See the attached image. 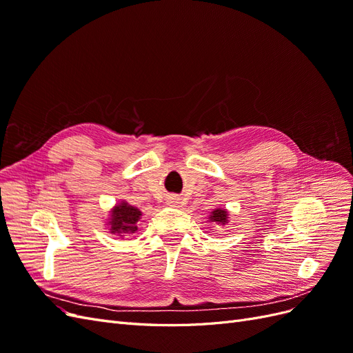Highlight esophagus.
Masks as SVG:
<instances>
[{"mask_svg": "<svg viewBox=\"0 0 353 353\" xmlns=\"http://www.w3.org/2000/svg\"><path fill=\"white\" fill-rule=\"evenodd\" d=\"M166 203H168L169 206L179 208V205H181V199H179V197H176V196H169V197L166 199Z\"/></svg>", "mask_w": 353, "mask_h": 353, "instance_id": "esophagus-1", "label": "esophagus"}]
</instances>
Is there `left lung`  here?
I'll return each instance as SVG.
<instances>
[{"instance_id":"obj_1","label":"left lung","mask_w":353,"mask_h":353,"mask_svg":"<svg viewBox=\"0 0 353 353\" xmlns=\"http://www.w3.org/2000/svg\"><path fill=\"white\" fill-rule=\"evenodd\" d=\"M209 221L218 223V225H225V223L228 222V212H227V209H221V208L215 209L209 215Z\"/></svg>"}]
</instances>
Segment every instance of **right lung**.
Returning <instances> with one entry per match:
<instances>
[{
	"instance_id": "add662e5",
	"label": "right lung",
	"mask_w": 353,
	"mask_h": 353,
	"mask_svg": "<svg viewBox=\"0 0 353 353\" xmlns=\"http://www.w3.org/2000/svg\"><path fill=\"white\" fill-rule=\"evenodd\" d=\"M141 210L137 209L131 205H128L125 200H122L119 205H116L110 210V218L108 225L110 227L112 234L117 236H123V234H134L138 227L137 222L141 219Z\"/></svg>"
}]
</instances>
